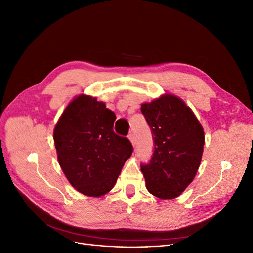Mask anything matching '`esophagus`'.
<instances>
[{
    "label": "esophagus",
    "instance_id": "esophagus-1",
    "mask_svg": "<svg viewBox=\"0 0 253 253\" xmlns=\"http://www.w3.org/2000/svg\"><path fill=\"white\" fill-rule=\"evenodd\" d=\"M127 138L129 139V141L132 142V144H135V136H134V134L132 132L127 135Z\"/></svg>",
    "mask_w": 253,
    "mask_h": 253
}]
</instances>
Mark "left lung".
<instances>
[{"label":"left lung","instance_id":"obj_1","mask_svg":"<svg viewBox=\"0 0 253 253\" xmlns=\"http://www.w3.org/2000/svg\"><path fill=\"white\" fill-rule=\"evenodd\" d=\"M154 149L141 164L145 187L154 196L172 200L183 192L200 167L205 144L202 125L179 98L165 95L141 105Z\"/></svg>","mask_w":253,"mask_h":253}]
</instances>
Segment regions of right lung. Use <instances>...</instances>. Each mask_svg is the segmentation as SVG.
<instances>
[{"label":"right lung","mask_w":253,"mask_h":253,"mask_svg":"<svg viewBox=\"0 0 253 253\" xmlns=\"http://www.w3.org/2000/svg\"><path fill=\"white\" fill-rule=\"evenodd\" d=\"M116 115L96 98L80 95L67 105L53 131L59 164L71 185L87 196L115 186L133 145L115 134Z\"/></svg>","instance_id":"right-lung-1"}]
</instances>
